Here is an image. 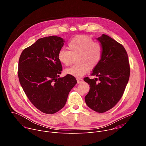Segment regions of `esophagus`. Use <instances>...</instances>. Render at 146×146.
<instances>
[{
  "label": "esophagus",
  "mask_w": 146,
  "mask_h": 146,
  "mask_svg": "<svg viewBox=\"0 0 146 146\" xmlns=\"http://www.w3.org/2000/svg\"><path fill=\"white\" fill-rule=\"evenodd\" d=\"M77 84H80V83H81L83 81V80L82 78H77Z\"/></svg>",
  "instance_id": "obj_1"
}]
</instances>
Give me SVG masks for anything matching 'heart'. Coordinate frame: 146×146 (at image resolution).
Returning <instances> with one entry per match:
<instances>
[{
	"mask_svg": "<svg viewBox=\"0 0 146 146\" xmlns=\"http://www.w3.org/2000/svg\"><path fill=\"white\" fill-rule=\"evenodd\" d=\"M69 51L60 50L58 54V59L65 66L69 65L77 56V65L65 70L66 74L75 77L84 76L90 68H95L101 60L102 49L90 37L85 35L77 36L73 38L68 44Z\"/></svg>",
	"mask_w": 146,
	"mask_h": 146,
	"instance_id": "obj_1",
	"label": "heart"
}]
</instances>
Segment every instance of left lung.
<instances>
[{
    "instance_id": "left-lung-1",
    "label": "left lung",
    "mask_w": 146,
    "mask_h": 146,
    "mask_svg": "<svg viewBox=\"0 0 146 146\" xmlns=\"http://www.w3.org/2000/svg\"><path fill=\"white\" fill-rule=\"evenodd\" d=\"M96 39L100 43L102 56L91 74L97 78H84L90 87L85 101L92 110L104 113L113 108L122 97L129 78L130 67L122 44L104 34Z\"/></svg>"
}]
</instances>
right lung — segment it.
<instances>
[{
  "label": "right lung",
  "mask_w": 146,
  "mask_h": 146,
  "mask_svg": "<svg viewBox=\"0 0 146 146\" xmlns=\"http://www.w3.org/2000/svg\"><path fill=\"white\" fill-rule=\"evenodd\" d=\"M65 40L51 36L38 39L24 50L18 62L19 82L27 97L40 111L54 114L64 107L76 84L74 77H59L62 69L58 54Z\"/></svg>",
  "instance_id": "add662e5"
}]
</instances>
